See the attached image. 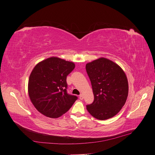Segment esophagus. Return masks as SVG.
I'll use <instances>...</instances> for the list:
<instances>
[{
    "instance_id": "esophagus-1",
    "label": "esophagus",
    "mask_w": 155,
    "mask_h": 155,
    "mask_svg": "<svg viewBox=\"0 0 155 155\" xmlns=\"http://www.w3.org/2000/svg\"><path fill=\"white\" fill-rule=\"evenodd\" d=\"M79 98H80V100H83V99H84V96H83V95L80 94V96H79Z\"/></svg>"
}]
</instances>
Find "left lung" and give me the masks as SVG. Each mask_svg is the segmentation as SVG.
<instances>
[{
    "mask_svg": "<svg viewBox=\"0 0 155 155\" xmlns=\"http://www.w3.org/2000/svg\"><path fill=\"white\" fill-rule=\"evenodd\" d=\"M94 101L87 105L90 114L100 120L115 116L125 104L128 82L123 69L114 61L101 57L86 64Z\"/></svg>",
    "mask_w": 155,
    "mask_h": 155,
    "instance_id": "left-lung-1",
    "label": "left lung"
}]
</instances>
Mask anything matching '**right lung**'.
<instances>
[{"instance_id": "1", "label": "right lung", "mask_w": 155, "mask_h": 155, "mask_svg": "<svg viewBox=\"0 0 155 155\" xmlns=\"http://www.w3.org/2000/svg\"><path fill=\"white\" fill-rule=\"evenodd\" d=\"M75 67L72 61L51 57L40 61L33 68L28 79V96L42 115L58 118L77 100V97L67 92V76Z\"/></svg>"}]
</instances>
